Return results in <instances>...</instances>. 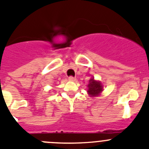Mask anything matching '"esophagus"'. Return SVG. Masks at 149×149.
I'll use <instances>...</instances> for the list:
<instances>
[{
    "label": "esophagus",
    "mask_w": 149,
    "mask_h": 149,
    "mask_svg": "<svg viewBox=\"0 0 149 149\" xmlns=\"http://www.w3.org/2000/svg\"><path fill=\"white\" fill-rule=\"evenodd\" d=\"M69 79V81H74L76 80V78L73 77V76H70V77L68 78Z\"/></svg>",
    "instance_id": "34e87169"
}]
</instances>
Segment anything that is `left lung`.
Instances as JSON below:
<instances>
[{"label":"left lung","mask_w":149,"mask_h":149,"mask_svg":"<svg viewBox=\"0 0 149 149\" xmlns=\"http://www.w3.org/2000/svg\"><path fill=\"white\" fill-rule=\"evenodd\" d=\"M87 87H88L87 93L90 97L98 96L104 90L101 81H96L94 79V78L90 79L89 84H87Z\"/></svg>","instance_id":"1"}]
</instances>
